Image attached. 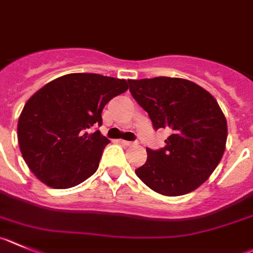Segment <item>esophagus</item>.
I'll return each mask as SVG.
<instances>
[{
	"label": "esophagus",
	"mask_w": 253,
	"mask_h": 253,
	"mask_svg": "<svg viewBox=\"0 0 253 253\" xmlns=\"http://www.w3.org/2000/svg\"><path fill=\"white\" fill-rule=\"evenodd\" d=\"M121 143H122V145H125V146H132V145H134V143H136V142H132V141H124V140H122Z\"/></svg>",
	"instance_id": "34e87169"
}]
</instances>
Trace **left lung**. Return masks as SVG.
Returning <instances> with one entry per match:
<instances>
[{"mask_svg":"<svg viewBox=\"0 0 253 253\" xmlns=\"http://www.w3.org/2000/svg\"><path fill=\"white\" fill-rule=\"evenodd\" d=\"M129 92L148 113L153 128H166L165 147L147 148L136 169L146 186L165 196H182L211 176L225 152L227 122L217 101L183 79L128 80Z\"/></svg>","mask_w":253,"mask_h":253,"instance_id":"obj_1","label":"left lung"}]
</instances>
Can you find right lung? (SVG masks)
Segmentation results:
<instances>
[{
    "instance_id": "add662e5",
    "label": "right lung",
    "mask_w": 253,
    "mask_h": 253,
    "mask_svg": "<svg viewBox=\"0 0 253 253\" xmlns=\"http://www.w3.org/2000/svg\"><path fill=\"white\" fill-rule=\"evenodd\" d=\"M127 88L125 80L70 73L39 89L17 125L21 153L35 176L49 187L70 188L97 171L110 141L88 129L102 125L106 103Z\"/></svg>"
}]
</instances>
